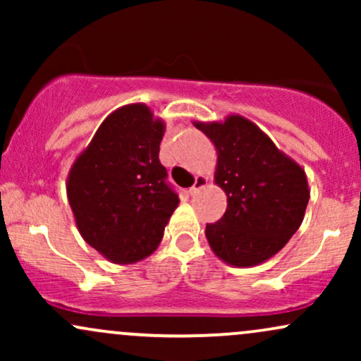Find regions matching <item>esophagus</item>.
I'll return each mask as SVG.
<instances>
[{"label": "esophagus", "mask_w": 361, "mask_h": 361, "mask_svg": "<svg viewBox=\"0 0 361 361\" xmlns=\"http://www.w3.org/2000/svg\"><path fill=\"white\" fill-rule=\"evenodd\" d=\"M207 185H209V180H207V176L198 175L197 178H195V185L192 186V188L188 190V193H190V195H197L198 192H200L202 188H205Z\"/></svg>", "instance_id": "1"}]
</instances>
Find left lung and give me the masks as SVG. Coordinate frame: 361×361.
I'll list each match as a JSON object with an SVG mask.
<instances>
[{"label":"left lung","instance_id":"obj_1","mask_svg":"<svg viewBox=\"0 0 361 361\" xmlns=\"http://www.w3.org/2000/svg\"><path fill=\"white\" fill-rule=\"evenodd\" d=\"M193 126L214 142V181L227 195L222 219L207 224L214 255L234 268L275 256L304 221L310 190L304 168L281 152L251 120L231 114Z\"/></svg>","mask_w":361,"mask_h":361}]
</instances>
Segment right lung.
Masks as SVG:
<instances>
[{
  "label": "right lung",
  "instance_id": "right-lung-1",
  "mask_svg": "<svg viewBox=\"0 0 361 361\" xmlns=\"http://www.w3.org/2000/svg\"><path fill=\"white\" fill-rule=\"evenodd\" d=\"M164 130V120L144 103L120 106L69 169L66 192L78 231L115 264L152 255L180 204L159 163Z\"/></svg>",
  "mask_w": 361,
  "mask_h": 361
}]
</instances>
